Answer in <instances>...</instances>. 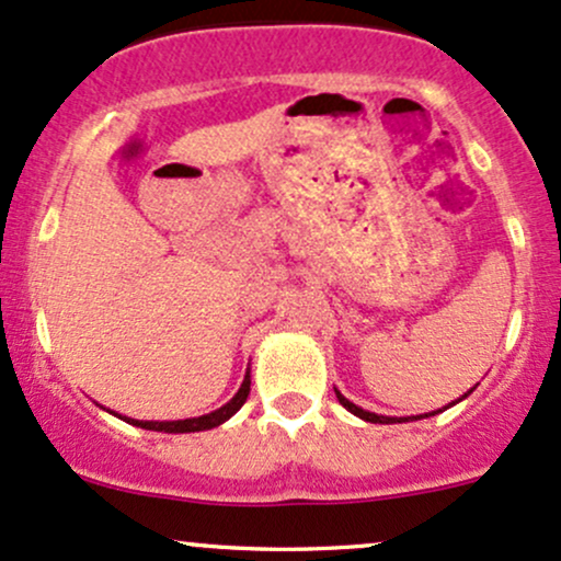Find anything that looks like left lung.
Here are the masks:
<instances>
[{"label": "left lung", "mask_w": 561, "mask_h": 561, "mask_svg": "<svg viewBox=\"0 0 561 561\" xmlns=\"http://www.w3.org/2000/svg\"><path fill=\"white\" fill-rule=\"evenodd\" d=\"M334 392H337V390H334ZM337 401L340 403H343L345 405V409L347 411H351V414H356L358 416V420H364V422H371V424H392V422H409V420H398V416H379V414H371V411H364V409H358V405L356 403H351V401H347V398L345 396H340V392H337ZM450 405H454V403H450ZM437 414V411H433V414H424V416H435Z\"/></svg>", "instance_id": "left-lung-1"}]
</instances>
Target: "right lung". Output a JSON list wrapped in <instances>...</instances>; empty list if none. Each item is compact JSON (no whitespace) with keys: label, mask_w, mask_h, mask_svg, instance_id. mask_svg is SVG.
I'll list each match as a JSON object with an SVG mask.
<instances>
[{"label":"right lung","mask_w":561,"mask_h":561,"mask_svg":"<svg viewBox=\"0 0 561 561\" xmlns=\"http://www.w3.org/2000/svg\"><path fill=\"white\" fill-rule=\"evenodd\" d=\"M248 396H250V371L244 375L242 388L237 390V396L231 398L227 405H221V409L210 411V414L195 416V420H179V422H139V420H126V422L134 424V427L152 430V433H199V430L218 427V424L227 422L229 416H234L237 411L242 409V403L248 401Z\"/></svg>","instance_id":"obj_1"}]
</instances>
